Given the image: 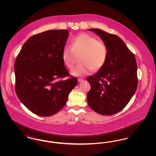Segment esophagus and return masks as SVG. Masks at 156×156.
<instances>
[{
	"label": "esophagus",
	"instance_id": "obj_1",
	"mask_svg": "<svg viewBox=\"0 0 156 156\" xmlns=\"http://www.w3.org/2000/svg\"><path fill=\"white\" fill-rule=\"evenodd\" d=\"M78 81L79 82H82L83 81H84V80H83V78H78Z\"/></svg>",
	"mask_w": 156,
	"mask_h": 156
}]
</instances>
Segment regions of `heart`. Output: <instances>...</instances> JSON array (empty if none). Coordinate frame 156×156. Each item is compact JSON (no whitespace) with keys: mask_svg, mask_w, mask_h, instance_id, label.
Returning a JSON list of instances; mask_svg holds the SVG:
<instances>
[{"mask_svg":"<svg viewBox=\"0 0 156 156\" xmlns=\"http://www.w3.org/2000/svg\"><path fill=\"white\" fill-rule=\"evenodd\" d=\"M80 64L73 68L70 73L74 76H85L92 69L98 71L104 67L108 57L105 44L87 33H82L72 40L71 46L64 47L61 57L68 68L74 66L75 54H81Z\"/></svg>","mask_w":156,"mask_h":156,"instance_id":"obj_1","label":"heart"}]
</instances>
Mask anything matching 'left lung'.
<instances>
[{
	"label": "left lung",
	"instance_id": "left-lung-1",
	"mask_svg": "<svg viewBox=\"0 0 156 156\" xmlns=\"http://www.w3.org/2000/svg\"><path fill=\"white\" fill-rule=\"evenodd\" d=\"M106 45L108 57L104 67L87 79L90 89L89 107L102 115L121 111L137 89V63L133 54L120 37L99 29H90Z\"/></svg>",
	"mask_w": 156,
	"mask_h": 156
}]
</instances>
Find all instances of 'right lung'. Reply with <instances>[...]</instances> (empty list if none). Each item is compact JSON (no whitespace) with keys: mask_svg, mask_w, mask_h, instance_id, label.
<instances>
[{"mask_svg":"<svg viewBox=\"0 0 156 156\" xmlns=\"http://www.w3.org/2000/svg\"><path fill=\"white\" fill-rule=\"evenodd\" d=\"M68 36L67 30L34 35L23 44L15 61L16 94L38 116H50L59 112L77 85L76 77L62 80L69 75L61 57Z\"/></svg>","mask_w":156,"mask_h":156,"instance_id":"add662e5","label":"right lung"}]
</instances>
